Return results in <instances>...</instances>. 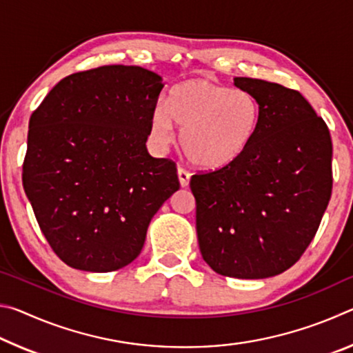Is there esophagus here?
Here are the masks:
<instances>
[{"label":"esophagus","instance_id":"1","mask_svg":"<svg viewBox=\"0 0 353 353\" xmlns=\"http://www.w3.org/2000/svg\"><path fill=\"white\" fill-rule=\"evenodd\" d=\"M177 176H179V182H181V187H187L190 183V171H187L185 168H179L177 170Z\"/></svg>","mask_w":353,"mask_h":353}]
</instances>
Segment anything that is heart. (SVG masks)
<instances>
[{
    "mask_svg": "<svg viewBox=\"0 0 353 353\" xmlns=\"http://www.w3.org/2000/svg\"><path fill=\"white\" fill-rule=\"evenodd\" d=\"M261 107L252 93L207 79L182 82L166 105L154 110L151 134L159 145L174 140V124L187 157L207 170L240 160L260 129Z\"/></svg>",
    "mask_w": 353,
    "mask_h": 353,
    "instance_id": "obj_1",
    "label": "heart"
}]
</instances>
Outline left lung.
Instances as JSON below:
<instances>
[{"label": "left lung", "mask_w": 353, "mask_h": 353, "mask_svg": "<svg viewBox=\"0 0 353 353\" xmlns=\"http://www.w3.org/2000/svg\"><path fill=\"white\" fill-rule=\"evenodd\" d=\"M261 107L260 129L240 160L194 174L196 232L202 259L236 279L282 274L305 252L332 196V139L301 93L235 77Z\"/></svg>", "instance_id": "8db88e82"}]
</instances>
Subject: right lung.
<instances>
[{
    "label": "right lung",
    "mask_w": 353,
    "mask_h": 353,
    "mask_svg": "<svg viewBox=\"0 0 353 353\" xmlns=\"http://www.w3.org/2000/svg\"><path fill=\"white\" fill-rule=\"evenodd\" d=\"M162 88L154 71L105 65L63 77L29 119L23 187L46 241L74 270L132 263L181 187L174 162L146 149Z\"/></svg>",
    "instance_id": "1"
}]
</instances>
